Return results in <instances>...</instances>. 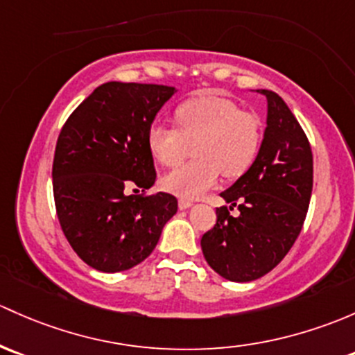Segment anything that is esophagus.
<instances>
[{"label": "esophagus", "mask_w": 355, "mask_h": 355, "mask_svg": "<svg viewBox=\"0 0 355 355\" xmlns=\"http://www.w3.org/2000/svg\"><path fill=\"white\" fill-rule=\"evenodd\" d=\"M190 206H192V202L187 199H178V207L180 209H189Z\"/></svg>", "instance_id": "obj_1"}]
</instances>
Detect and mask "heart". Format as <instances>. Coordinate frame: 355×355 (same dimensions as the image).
I'll return each instance as SVG.
<instances>
[{
    "mask_svg": "<svg viewBox=\"0 0 355 355\" xmlns=\"http://www.w3.org/2000/svg\"><path fill=\"white\" fill-rule=\"evenodd\" d=\"M177 129L153 124L148 148L163 166H177L193 146L196 162L163 177V187L182 199H196L214 187L221 173L241 177L262 148V121L225 96L202 95L175 109Z\"/></svg>",
    "mask_w": 355,
    "mask_h": 355,
    "instance_id": "b5f03b06",
    "label": "heart"
}]
</instances>
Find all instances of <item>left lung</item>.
Segmentation results:
<instances>
[{"mask_svg":"<svg viewBox=\"0 0 355 355\" xmlns=\"http://www.w3.org/2000/svg\"><path fill=\"white\" fill-rule=\"evenodd\" d=\"M267 128L253 165L221 192L230 207L216 209L218 221L200 240L212 270L233 282L262 277L287 255L303 227L313 190V155L300 122L270 89ZM239 204L241 214H229Z\"/></svg>","mask_w":355,"mask_h":355,"instance_id":"obj_1","label":"left lung"}]
</instances>
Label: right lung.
Segmentation results:
<instances>
[{
  "label": "right lung",
  "mask_w": 355,
  "mask_h": 355,
  "mask_svg": "<svg viewBox=\"0 0 355 355\" xmlns=\"http://www.w3.org/2000/svg\"><path fill=\"white\" fill-rule=\"evenodd\" d=\"M173 87L109 81L62 125L52 189L62 233L76 255L100 272H122L155 250L177 212L171 193H132L156 180L148 130ZM137 190V192H139Z\"/></svg>",
  "instance_id": "1"
}]
</instances>
